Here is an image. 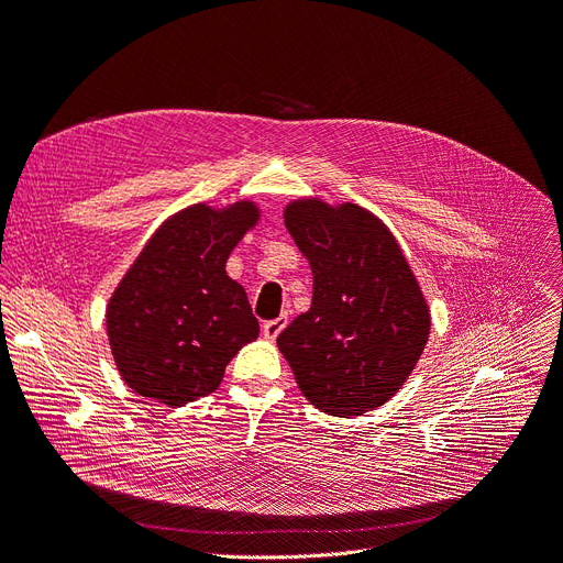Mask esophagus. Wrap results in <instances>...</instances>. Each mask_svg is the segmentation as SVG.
Returning <instances> with one entry per match:
<instances>
[{
  "label": "esophagus",
  "instance_id": "esophagus-1",
  "mask_svg": "<svg viewBox=\"0 0 563 563\" xmlns=\"http://www.w3.org/2000/svg\"><path fill=\"white\" fill-rule=\"evenodd\" d=\"M285 327H287V314L276 317V320L264 322V324H262V333H264V338L274 340V338H278V333H280Z\"/></svg>",
  "mask_w": 563,
  "mask_h": 563
}]
</instances>
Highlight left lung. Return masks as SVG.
I'll return each mask as SVG.
<instances>
[{
	"label": "left lung",
	"instance_id": "1",
	"mask_svg": "<svg viewBox=\"0 0 563 563\" xmlns=\"http://www.w3.org/2000/svg\"><path fill=\"white\" fill-rule=\"evenodd\" d=\"M285 228L310 262L312 303L278 335L310 405L361 417L394 398L419 363L430 308L396 236L358 205L301 198Z\"/></svg>",
	"mask_w": 563,
	"mask_h": 563
}]
</instances>
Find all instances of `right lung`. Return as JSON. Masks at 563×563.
I'll return each mask as SVG.
<instances>
[{"instance_id":"add662e5","label":"right lung","mask_w":563,"mask_h":563,"mask_svg":"<svg viewBox=\"0 0 563 563\" xmlns=\"http://www.w3.org/2000/svg\"><path fill=\"white\" fill-rule=\"evenodd\" d=\"M260 221L251 200L190 205L146 241L106 310L114 365L137 396L167 407L205 398L260 335L246 289L225 264Z\"/></svg>"}]
</instances>
